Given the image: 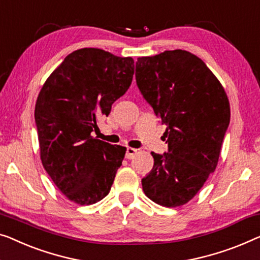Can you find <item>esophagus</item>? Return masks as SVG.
I'll return each mask as SVG.
<instances>
[{
	"instance_id": "1",
	"label": "esophagus",
	"mask_w": 260,
	"mask_h": 260,
	"mask_svg": "<svg viewBox=\"0 0 260 260\" xmlns=\"http://www.w3.org/2000/svg\"><path fill=\"white\" fill-rule=\"evenodd\" d=\"M138 152L137 149H134V148H126V155L125 157L127 159H131V158H134L135 155Z\"/></svg>"
}]
</instances>
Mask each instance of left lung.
<instances>
[{"instance_id": "obj_1", "label": "left lung", "mask_w": 260, "mask_h": 260, "mask_svg": "<svg viewBox=\"0 0 260 260\" xmlns=\"http://www.w3.org/2000/svg\"><path fill=\"white\" fill-rule=\"evenodd\" d=\"M136 83L168 138V152H151L143 191L161 206L184 205L216 170L230 124L228 96L205 63L180 49L138 57Z\"/></svg>"}]
</instances>
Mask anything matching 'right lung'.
Masks as SVG:
<instances>
[{"mask_svg": "<svg viewBox=\"0 0 260 260\" xmlns=\"http://www.w3.org/2000/svg\"><path fill=\"white\" fill-rule=\"evenodd\" d=\"M134 59L97 48L71 52L48 77L35 107L41 160L71 202L95 204L110 192L125 148L91 136L97 118L129 89Z\"/></svg>", "mask_w": 260, "mask_h": 260, "instance_id": "1", "label": "right lung"}]
</instances>
